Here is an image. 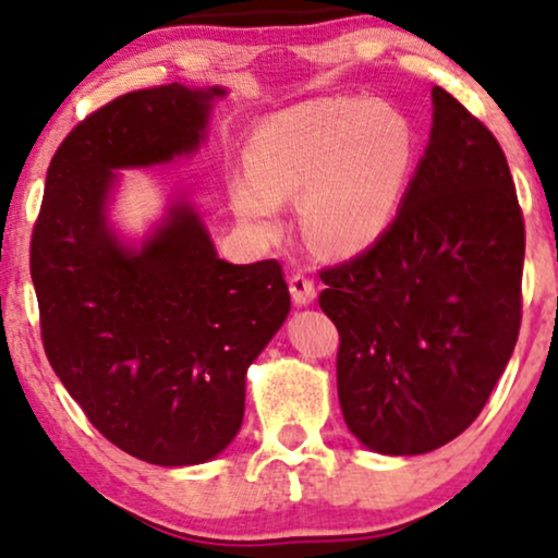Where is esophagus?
<instances>
[{
	"instance_id": "esophagus-1",
	"label": "esophagus",
	"mask_w": 558,
	"mask_h": 558,
	"mask_svg": "<svg viewBox=\"0 0 558 558\" xmlns=\"http://www.w3.org/2000/svg\"><path fill=\"white\" fill-rule=\"evenodd\" d=\"M288 291H291V299L296 301L299 306L312 304V301L317 299L315 283H312V280L306 278V275H301V272L291 275V280H288Z\"/></svg>"
}]
</instances>
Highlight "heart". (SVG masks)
I'll list each match as a JSON object with an SVG mask.
<instances>
[{
    "mask_svg": "<svg viewBox=\"0 0 558 558\" xmlns=\"http://www.w3.org/2000/svg\"><path fill=\"white\" fill-rule=\"evenodd\" d=\"M417 165V131L388 101L330 96L265 120L248 141V172L233 183L246 226L272 235L280 202L304 198L319 248L360 254L390 228Z\"/></svg>",
    "mask_w": 558,
    "mask_h": 558,
    "instance_id": "heart-1",
    "label": "heart"
}]
</instances>
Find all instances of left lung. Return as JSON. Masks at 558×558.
<instances>
[{
  "label": "left lung",
  "instance_id": "1",
  "mask_svg": "<svg viewBox=\"0 0 558 558\" xmlns=\"http://www.w3.org/2000/svg\"><path fill=\"white\" fill-rule=\"evenodd\" d=\"M524 220L504 149L440 86L393 222L319 272L349 430L390 457L446 446L483 412L522 323Z\"/></svg>",
  "mask_w": 558,
  "mask_h": 558
}]
</instances>
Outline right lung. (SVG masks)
<instances>
[{
  "label": "right lung",
  "mask_w": 558,
  "mask_h": 558,
  "mask_svg": "<svg viewBox=\"0 0 558 558\" xmlns=\"http://www.w3.org/2000/svg\"><path fill=\"white\" fill-rule=\"evenodd\" d=\"M222 88H141L81 120L47 170L31 235L47 360L110 444L159 466L241 430L246 369L291 312L275 259L230 265L185 198L141 248L107 226L114 172L191 155Z\"/></svg>",
  "instance_id": "right-lung-1"
}]
</instances>
